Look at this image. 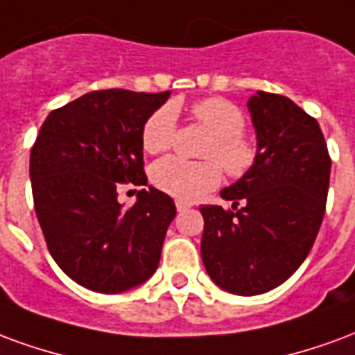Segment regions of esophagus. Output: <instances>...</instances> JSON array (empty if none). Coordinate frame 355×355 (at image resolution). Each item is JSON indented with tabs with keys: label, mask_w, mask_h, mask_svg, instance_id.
Listing matches in <instances>:
<instances>
[{
	"label": "esophagus",
	"mask_w": 355,
	"mask_h": 355,
	"mask_svg": "<svg viewBox=\"0 0 355 355\" xmlns=\"http://www.w3.org/2000/svg\"><path fill=\"white\" fill-rule=\"evenodd\" d=\"M175 208H178V211H185V209L191 208V204L185 202V200H175Z\"/></svg>",
	"instance_id": "esophagus-1"
}]
</instances>
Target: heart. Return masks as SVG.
<instances>
[{
  "instance_id": "heart-1",
  "label": "heart",
  "mask_w": 355,
  "mask_h": 355,
  "mask_svg": "<svg viewBox=\"0 0 355 355\" xmlns=\"http://www.w3.org/2000/svg\"><path fill=\"white\" fill-rule=\"evenodd\" d=\"M193 115L208 132L202 157L208 160H191L166 157L151 168V181L168 195L181 200L202 198L221 181V166L231 178H242L257 162V147L242 134L245 128L244 111L225 98H206L193 105ZM178 113L166 103L147 119L141 130V144L147 153L166 151L175 134Z\"/></svg>"
}]
</instances>
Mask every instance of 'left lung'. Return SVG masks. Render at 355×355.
<instances>
[{"label": "left lung", "mask_w": 355, "mask_h": 355, "mask_svg": "<svg viewBox=\"0 0 355 355\" xmlns=\"http://www.w3.org/2000/svg\"><path fill=\"white\" fill-rule=\"evenodd\" d=\"M257 162L221 191L231 209L200 206V255L225 291L261 295L291 276L312 250L325 214L331 159L322 128L289 98L257 90L248 102Z\"/></svg>", "instance_id": "left-lung-1"}]
</instances>
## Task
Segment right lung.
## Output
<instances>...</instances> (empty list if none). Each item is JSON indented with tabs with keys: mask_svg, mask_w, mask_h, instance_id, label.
<instances>
[{
	"mask_svg": "<svg viewBox=\"0 0 355 355\" xmlns=\"http://www.w3.org/2000/svg\"><path fill=\"white\" fill-rule=\"evenodd\" d=\"M168 96L94 90L51 111L33 144L30 180L46 248L87 289L123 293L159 266L174 200L149 185L123 209L117 191L147 185L141 130Z\"/></svg>",
	"mask_w": 355,
	"mask_h": 355,
	"instance_id": "add662e5",
	"label": "right lung"
}]
</instances>
